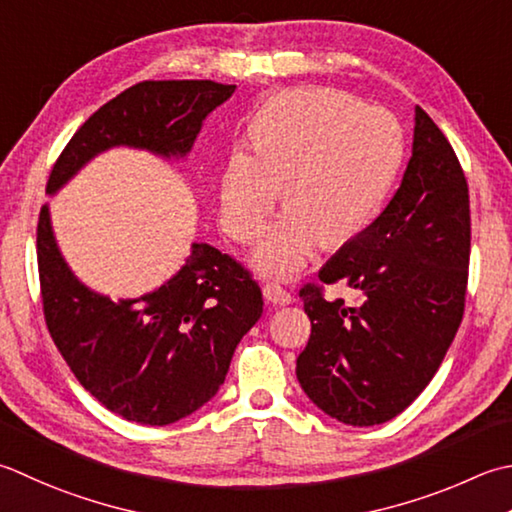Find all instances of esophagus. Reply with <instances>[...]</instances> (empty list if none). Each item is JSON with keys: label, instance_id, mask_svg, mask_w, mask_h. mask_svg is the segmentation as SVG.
Returning a JSON list of instances; mask_svg holds the SVG:
<instances>
[{"label": "esophagus", "instance_id": "1", "mask_svg": "<svg viewBox=\"0 0 512 512\" xmlns=\"http://www.w3.org/2000/svg\"><path fill=\"white\" fill-rule=\"evenodd\" d=\"M262 293H264L266 302H270L273 306H288L290 302H293V297H290L288 290H284L282 286H277V284H266L262 288Z\"/></svg>", "mask_w": 512, "mask_h": 512}]
</instances>
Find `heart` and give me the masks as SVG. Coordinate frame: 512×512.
I'll return each instance as SVG.
<instances>
[{"mask_svg": "<svg viewBox=\"0 0 512 512\" xmlns=\"http://www.w3.org/2000/svg\"><path fill=\"white\" fill-rule=\"evenodd\" d=\"M253 150L235 148L219 179V222L228 237H259L279 195L286 213L250 257L259 275L290 279L322 248L346 244L384 206L404 159V133L382 106L328 86L270 97L250 124Z\"/></svg>", "mask_w": 512, "mask_h": 512, "instance_id": "heart-1", "label": "heart"}]
</instances>
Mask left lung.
<instances>
[{"label": "left lung", "instance_id": "left-lung-1", "mask_svg": "<svg viewBox=\"0 0 512 512\" xmlns=\"http://www.w3.org/2000/svg\"><path fill=\"white\" fill-rule=\"evenodd\" d=\"M470 259V204L453 146L415 106L413 157L397 193L373 224L319 270L344 282L359 304L299 297L310 339L297 379L310 402L350 426L397 417L435 377L464 315Z\"/></svg>", "mask_w": 512, "mask_h": 512}]
</instances>
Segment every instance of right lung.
<instances>
[{"instance_id": "right-lung-1", "label": "right lung", "mask_w": 512, "mask_h": 512, "mask_svg": "<svg viewBox=\"0 0 512 512\" xmlns=\"http://www.w3.org/2000/svg\"><path fill=\"white\" fill-rule=\"evenodd\" d=\"M233 93L235 86L210 79L126 88L66 144L46 193L55 195L110 148L184 159L204 119ZM37 264L46 326L77 382L115 415L144 426H168L210 402L237 344L264 313L248 270L199 242L186 264L146 295L115 302L95 293L66 264L48 204L39 213Z\"/></svg>"}]
</instances>
